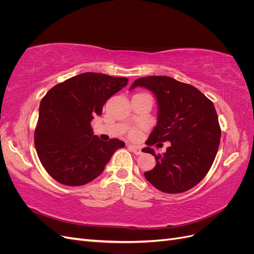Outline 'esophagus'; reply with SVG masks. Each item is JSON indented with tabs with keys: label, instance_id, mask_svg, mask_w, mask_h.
<instances>
[{
	"label": "esophagus",
	"instance_id": "esophagus-1",
	"mask_svg": "<svg viewBox=\"0 0 254 254\" xmlns=\"http://www.w3.org/2000/svg\"><path fill=\"white\" fill-rule=\"evenodd\" d=\"M128 148L131 150L134 153V155H136V156H139V155H141V153H142V150H141V148L139 147V146L128 145Z\"/></svg>",
	"mask_w": 254,
	"mask_h": 254
}]
</instances>
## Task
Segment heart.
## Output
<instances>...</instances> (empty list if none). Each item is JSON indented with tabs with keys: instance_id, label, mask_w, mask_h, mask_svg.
I'll return each mask as SVG.
<instances>
[{
	"instance_id": "obj_1",
	"label": "heart",
	"mask_w": 254,
	"mask_h": 254,
	"mask_svg": "<svg viewBox=\"0 0 254 254\" xmlns=\"http://www.w3.org/2000/svg\"><path fill=\"white\" fill-rule=\"evenodd\" d=\"M129 134H130V136H132V137H134V136H136L137 134H139V130L137 129H132L131 131L129 132Z\"/></svg>"
}]
</instances>
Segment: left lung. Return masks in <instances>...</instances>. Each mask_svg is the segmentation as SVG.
Wrapping results in <instances>:
<instances>
[{
    "label": "left lung",
    "instance_id": "1",
    "mask_svg": "<svg viewBox=\"0 0 254 254\" xmlns=\"http://www.w3.org/2000/svg\"><path fill=\"white\" fill-rule=\"evenodd\" d=\"M136 87L150 90L159 109L157 126L146 141L148 147L142 150L151 153L157 164L144 173L145 178L164 193L190 190L210 171L218 150L221 130L213 103L197 88L168 76L139 78L130 90ZM158 141L171 142L163 155L150 148Z\"/></svg>",
    "mask_w": 254,
    "mask_h": 254
}]
</instances>
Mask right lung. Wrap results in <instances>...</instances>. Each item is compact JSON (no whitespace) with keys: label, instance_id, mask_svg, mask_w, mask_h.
Segmentation results:
<instances>
[{"label":"right lung","instance_id":"1","mask_svg":"<svg viewBox=\"0 0 254 254\" xmlns=\"http://www.w3.org/2000/svg\"><path fill=\"white\" fill-rule=\"evenodd\" d=\"M126 77L82 73L54 86L41 99L35 129L38 157L52 178L68 187L94 180L125 143L93 134L91 122L108 99L127 86Z\"/></svg>","mask_w":254,"mask_h":254}]
</instances>
